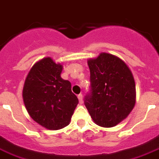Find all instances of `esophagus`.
Returning <instances> with one entry per match:
<instances>
[{
	"label": "esophagus",
	"mask_w": 159,
	"mask_h": 159,
	"mask_svg": "<svg viewBox=\"0 0 159 159\" xmlns=\"http://www.w3.org/2000/svg\"><path fill=\"white\" fill-rule=\"evenodd\" d=\"M78 99L79 101H80V103H83V95H82V94H80V95H78Z\"/></svg>",
	"instance_id": "1"
}]
</instances>
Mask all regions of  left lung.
<instances>
[{"label": "left lung", "mask_w": 159, "mask_h": 159, "mask_svg": "<svg viewBox=\"0 0 159 159\" xmlns=\"http://www.w3.org/2000/svg\"><path fill=\"white\" fill-rule=\"evenodd\" d=\"M90 89L84 105L98 126L112 127L123 120L136 103V85L132 71L116 56L101 52L88 60Z\"/></svg>", "instance_id": "1"}]
</instances>
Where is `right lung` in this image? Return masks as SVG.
<instances>
[{
    "label": "right lung",
    "instance_id": "right-lung-1",
    "mask_svg": "<svg viewBox=\"0 0 159 159\" xmlns=\"http://www.w3.org/2000/svg\"><path fill=\"white\" fill-rule=\"evenodd\" d=\"M62 70L49 57L43 58L30 70L22 90L30 116L48 130L68 126L79 103L70 81L61 78Z\"/></svg>",
    "mask_w": 159,
    "mask_h": 159
}]
</instances>
